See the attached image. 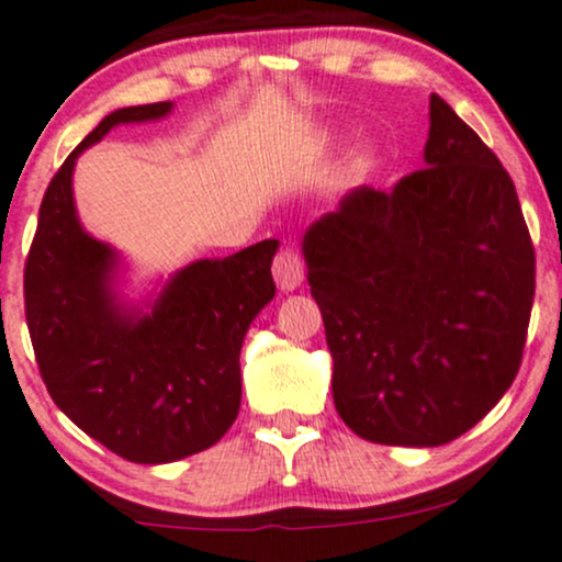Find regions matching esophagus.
<instances>
[{
    "label": "esophagus",
    "instance_id": "1",
    "mask_svg": "<svg viewBox=\"0 0 562 562\" xmlns=\"http://www.w3.org/2000/svg\"><path fill=\"white\" fill-rule=\"evenodd\" d=\"M271 274H274L280 291H295L304 282V261H301L299 250L293 245H285L277 252L274 263H271Z\"/></svg>",
    "mask_w": 562,
    "mask_h": 562
}]
</instances>
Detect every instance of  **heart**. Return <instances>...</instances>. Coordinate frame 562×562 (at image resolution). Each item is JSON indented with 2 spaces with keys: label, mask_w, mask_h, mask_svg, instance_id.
Here are the masks:
<instances>
[{
  "label": "heart",
  "mask_w": 562,
  "mask_h": 562,
  "mask_svg": "<svg viewBox=\"0 0 562 562\" xmlns=\"http://www.w3.org/2000/svg\"><path fill=\"white\" fill-rule=\"evenodd\" d=\"M362 165H366V157H360V159H357V168H362Z\"/></svg>",
  "instance_id": "obj_1"
}]
</instances>
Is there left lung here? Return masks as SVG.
<instances>
[{"label":"left lung","mask_w":562,"mask_h":562,"mask_svg":"<svg viewBox=\"0 0 562 562\" xmlns=\"http://www.w3.org/2000/svg\"><path fill=\"white\" fill-rule=\"evenodd\" d=\"M344 424L381 446L472 429L522 362L536 256L509 172L440 95L424 168L357 187L304 234Z\"/></svg>","instance_id":"8db88e82"}]
</instances>
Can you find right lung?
<instances>
[{"mask_svg":"<svg viewBox=\"0 0 562 562\" xmlns=\"http://www.w3.org/2000/svg\"><path fill=\"white\" fill-rule=\"evenodd\" d=\"M172 103L111 111L55 172L40 207L23 299L36 366L53 403L111 453L168 464L215 446L239 413V349L274 299L277 239L172 274L149 310L114 288L116 252L82 229L74 207L77 157L111 127L170 114Z\"/></svg>","mask_w":562,"mask_h":562,"instance_id":"right-lung-1","label":"right lung"}]
</instances>
